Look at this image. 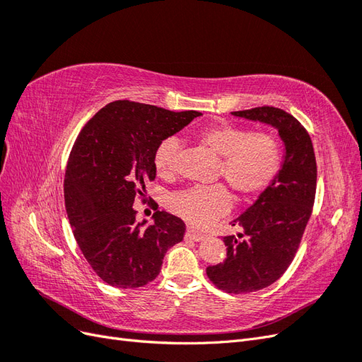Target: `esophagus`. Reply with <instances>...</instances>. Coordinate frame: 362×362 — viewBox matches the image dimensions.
Returning <instances> with one entry per match:
<instances>
[{"mask_svg":"<svg viewBox=\"0 0 362 362\" xmlns=\"http://www.w3.org/2000/svg\"><path fill=\"white\" fill-rule=\"evenodd\" d=\"M185 237L193 240V242H201V240L204 238V234H201V233H198V231H194V229L189 228L187 231H185Z\"/></svg>","mask_w":362,"mask_h":362,"instance_id":"34e87169","label":"esophagus"}]
</instances>
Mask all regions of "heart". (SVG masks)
<instances>
[{
    "instance_id": "obj_1",
    "label": "heart",
    "mask_w": 362,
    "mask_h": 362,
    "mask_svg": "<svg viewBox=\"0 0 362 362\" xmlns=\"http://www.w3.org/2000/svg\"><path fill=\"white\" fill-rule=\"evenodd\" d=\"M204 146L221 157L217 177H223L238 198H250L269 187L281 169V149L278 141L267 134L229 124H216L198 134ZM180 151L175 137L161 140L154 151V168L160 175H170ZM173 213L193 226L205 228L231 208V196L223 185L190 187L170 196Z\"/></svg>"
}]
</instances>
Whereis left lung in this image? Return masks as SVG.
Instances as JSON below:
<instances>
[{"mask_svg":"<svg viewBox=\"0 0 362 362\" xmlns=\"http://www.w3.org/2000/svg\"><path fill=\"white\" fill-rule=\"evenodd\" d=\"M231 115L275 128L284 145L275 180L231 222L243 234L223 237L225 261L206 267L221 290L252 293L278 281L293 261L313 211L317 166L308 133L287 112L257 107Z\"/></svg>","mask_w":362,"mask_h":362,"instance_id":"left-lung-1","label":"left lung"}]
</instances>
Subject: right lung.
<instances>
[{
  "label": "right lung",
  "instance_id": "add662e5",
  "mask_svg": "<svg viewBox=\"0 0 362 362\" xmlns=\"http://www.w3.org/2000/svg\"><path fill=\"white\" fill-rule=\"evenodd\" d=\"M198 116L115 101L76 137L64 175V205L84 258L108 286H146L157 278L168 249L182 240L180 217L156 211L154 223L137 222L133 204L156 178L157 145Z\"/></svg>",
  "mask_w": 362,
  "mask_h": 362
}]
</instances>
